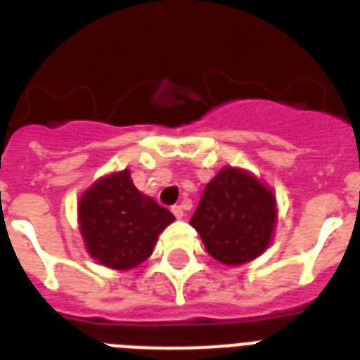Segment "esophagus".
Returning <instances> with one entry per match:
<instances>
[{"mask_svg": "<svg viewBox=\"0 0 360 360\" xmlns=\"http://www.w3.org/2000/svg\"><path fill=\"white\" fill-rule=\"evenodd\" d=\"M172 213L175 214V219H183V205H174V207H172Z\"/></svg>", "mask_w": 360, "mask_h": 360, "instance_id": "obj_1", "label": "esophagus"}]
</instances>
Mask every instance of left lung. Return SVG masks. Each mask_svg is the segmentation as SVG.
I'll list each match as a JSON object with an SVG mask.
<instances>
[{
    "mask_svg": "<svg viewBox=\"0 0 360 360\" xmlns=\"http://www.w3.org/2000/svg\"><path fill=\"white\" fill-rule=\"evenodd\" d=\"M191 224L217 262L243 265L271 243L276 200L254 175L226 166L207 183Z\"/></svg>",
    "mask_w": 360,
    "mask_h": 360,
    "instance_id": "obj_1",
    "label": "left lung"
}]
</instances>
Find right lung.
Wrapping results in <instances>:
<instances>
[{
  "label": "right lung",
  "mask_w": 360,
  "mask_h": 360,
  "mask_svg": "<svg viewBox=\"0 0 360 360\" xmlns=\"http://www.w3.org/2000/svg\"><path fill=\"white\" fill-rule=\"evenodd\" d=\"M78 222L89 256L101 265L127 271L151 256L174 214L143 196L129 169H123L98 179L82 194Z\"/></svg>",
  "instance_id": "right-lung-1"
}]
</instances>
